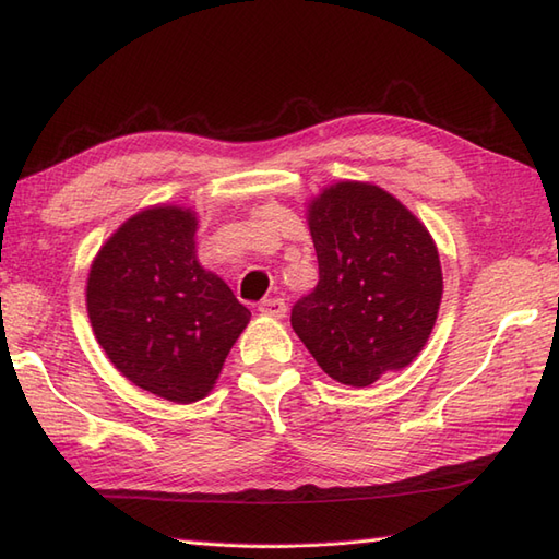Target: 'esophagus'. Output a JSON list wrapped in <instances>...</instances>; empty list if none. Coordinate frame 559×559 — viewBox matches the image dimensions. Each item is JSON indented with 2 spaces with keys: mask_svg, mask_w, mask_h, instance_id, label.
<instances>
[{
  "mask_svg": "<svg viewBox=\"0 0 559 559\" xmlns=\"http://www.w3.org/2000/svg\"><path fill=\"white\" fill-rule=\"evenodd\" d=\"M259 312L261 314H269V317H286V312H288V305L283 302L281 298H266V300H261L259 302Z\"/></svg>",
  "mask_w": 559,
  "mask_h": 559,
  "instance_id": "esophagus-1",
  "label": "esophagus"
}]
</instances>
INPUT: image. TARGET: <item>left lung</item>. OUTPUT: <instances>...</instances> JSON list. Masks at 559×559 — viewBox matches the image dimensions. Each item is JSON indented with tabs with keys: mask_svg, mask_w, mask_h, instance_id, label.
I'll return each instance as SVG.
<instances>
[{
	"mask_svg": "<svg viewBox=\"0 0 559 559\" xmlns=\"http://www.w3.org/2000/svg\"><path fill=\"white\" fill-rule=\"evenodd\" d=\"M319 283L290 324L341 384L370 386L413 362L442 302V266L425 225L384 189L338 182L310 204Z\"/></svg>",
	"mask_w": 559,
	"mask_h": 559,
	"instance_id": "obj_1",
	"label": "left lung"
}]
</instances>
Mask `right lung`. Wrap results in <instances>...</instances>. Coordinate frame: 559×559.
Listing matches in <instances>:
<instances>
[{
	"instance_id": "obj_1",
	"label": "right lung",
	"mask_w": 559,
	"mask_h": 559,
	"mask_svg": "<svg viewBox=\"0 0 559 559\" xmlns=\"http://www.w3.org/2000/svg\"><path fill=\"white\" fill-rule=\"evenodd\" d=\"M197 218L180 206L136 213L88 273L96 338L127 379L160 399L192 403L216 384L249 310L194 252Z\"/></svg>"
}]
</instances>
